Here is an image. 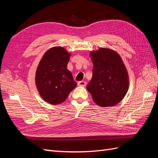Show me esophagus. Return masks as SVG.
Returning <instances> with one entry per match:
<instances>
[{
    "instance_id": "obj_1",
    "label": "esophagus",
    "mask_w": 158,
    "mask_h": 158,
    "mask_svg": "<svg viewBox=\"0 0 158 158\" xmlns=\"http://www.w3.org/2000/svg\"><path fill=\"white\" fill-rule=\"evenodd\" d=\"M78 85H82V86H85V85H86V82H85V81H80V82H78Z\"/></svg>"
}]
</instances>
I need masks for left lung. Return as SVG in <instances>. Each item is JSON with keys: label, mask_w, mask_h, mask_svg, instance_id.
Segmentation results:
<instances>
[{"label": "left lung", "mask_w": 158, "mask_h": 158, "mask_svg": "<svg viewBox=\"0 0 158 158\" xmlns=\"http://www.w3.org/2000/svg\"><path fill=\"white\" fill-rule=\"evenodd\" d=\"M90 56L94 68L88 91L98 106H115L125 96L128 88V76L121 56L106 48L93 51Z\"/></svg>", "instance_id": "obj_1"}]
</instances>
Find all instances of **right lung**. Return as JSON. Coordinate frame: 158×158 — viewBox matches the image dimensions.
<instances>
[{"label": "right lung", "mask_w": 158, "mask_h": 158, "mask_svg": "<svg viewBox=\"0 0 158 158\" xmlns=\"http://www.w3.org/2000/svg\"><path fill=\"white\" fill-rule=\"evenodd\" d=\"M70 54L61 47L47 51L38 65L35 84L41 98L49 103L64 102L76 86L73 76L67 69Z\"/></svg>", "instance_id": "obj_1"}]
</instances>
